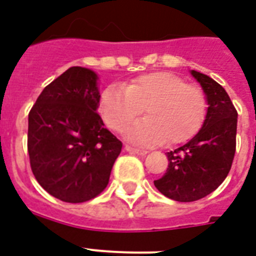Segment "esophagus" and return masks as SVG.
<instances>
[{
  "label": "esophagus",
  "mask_w": 256,
  "mask_h": 256,
  "mask_svg": "<svg viewBox=\"0 0 256 256\" xmlns=\"http://www.w3.org/2000/svg\"><path fill=\"white\" fill-rule=\"evenodd\" d=\"M126 151L128 152H132V154H138V155H146L148 151L144 148H136V147H132V146H126Z\"/></svg>",
  "instance_id": "esophagus-1"
}]
</instances>
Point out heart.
I'll list each match as a JSON object with an SVG mask.
<instances>
[{
    "label": "heart",
    "instance_id": "obj_1",
    "mask_svg": "<svg viewBox=\"0 0 256 256\" xmlns=\"http://www.w3.org/2000/svg\"><path fill=\"white\" fill-rule=\"evenodd\" d=\"M146 109L148 117L128 132L130 140L142 144L184 143L202 128L208 97L200 86L171 72L140 74L126 86L110 85L100 96L98 110L112 130L122 132Z\"/></svg>",
    "mask_w": 256,
    "mask_h": 256
}]
</instances>
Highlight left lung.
<instances>
[{
    "instance_id": "8db88e82",
    "label": "left lung",
    "mask_w": 256,
    "mask_h": 256,
    "mask_svg": "<svg viewBox=\"0 0 256 256\" xmlns=\"http://www.w3.org/2000/svg\"><path fill=\"white\" fill-rule=\"evenodd\" d=\"M208 97L202 128L188 143L167 152L168 168L154 182L160 193L180 202L197 201L221 186L232 168L238 113L226 90L212 78L192 70Z\"/></svg>"
}]
</instances>
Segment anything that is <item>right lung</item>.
Wrapping results in <instances>:
<instances>
[{
	"label": "right lung",
	"instance_id": "obj_1",
	"mask_svg": "<svg viewBox=\"0 0 256 256\" xmlns=\"http://www.w3.org/2000/svg\"><path fill=\"white\" fill-rule=\"evenodd\" d=\"M97 74L70 67L48 84L28 113L27 150L31 171L51 196L85 202L109 182L122 142L97 113Z\"/></svg>",
	"mask_w": 256,
	"mask_h": 256
}]
</instances>
